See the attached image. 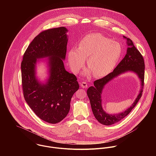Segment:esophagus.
Masks as SVG:
<instances>
[{"mask_svg": "<svg viewBox=\"0 0 156 156\" xmlns=\"http://www.w3.org/2000/svg\"><path fill=\"white\" fill-rule=\"evenodd\" d=\"M80 85L83 88H87V87H88V85H87V83L86 82H80Z\"/></svg>", "mask_w": 156, "mask_h": 156, "instance_id": "obj_1", "label": "esophagus"}]
</instances>
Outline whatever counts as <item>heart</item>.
<instances>
[{
  "mask_svg": "<svg viewBox=\"0 0 156 156\" xmlns=\"http://www.w3.org/2000/svg\"><path fill=\"white\" fill-rule=\"evenodd\" d=\"M122 54L121 45L100 34H92L83 38L78 48H71L68 53L69 66L74 73H77L85 65H87L94 77H103L110 73L118 63Z\"/></svg>",
  "mask_w": 156,
  "mask_h": 156,
  "instance_id": "b5f03b06",
  "label": "heart"
}]
</instances>
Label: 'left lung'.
I'll return each mask as SVG.
<instances>
[{
    "instance_id": "left-lung-1",
    "label": "left lung",
    "mask_w": 156,
    "mask_h": 156,
    "mask_svg": "<svg viewBox=\"0 0 156 156\" xmlns=\"http://www.w3.org/2000/svg\"><path fill=\"white\" fill-rule=\"evenodd\" d=\"M124 38L127 39V44L129 46L125 57L112 73L101 79L94 81V87H89L87 90V95L95 118L99 122L105 126H110L116 123L127 116L136 106L142 95L145 77L144 59L141 53L134 45L133 41L130 38L124 36ZM129 70L136 72L141 79L142 88L140 93L134 104L126 111L113 115L106 114L103 111L101 106V94L102 90L104 85L114 77Z\"/></svg>"
}]
</instances>
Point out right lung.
<instances>
[{
    "instance_id": "right-lung-1",
    "label": "right lung",
    "mask_w": 156,
    "mask_h": 156,
    "mask_svg": "<svg viewBox=\"0 0 156 156\" xmlns=\"http://www.w3.org/2000/svg\"><path fill=\"white\" fill-rule=\"evenodd\" d=\"M67 29L64 27L42 31L26 50L21 64L24 98L42 120L56 124L65 118L73 94L79 89L77 77L67 71L63 59L67 52ZM49 57L50 77L46 84L36 79V59Z\"/></svg>"
}]
</instances>
